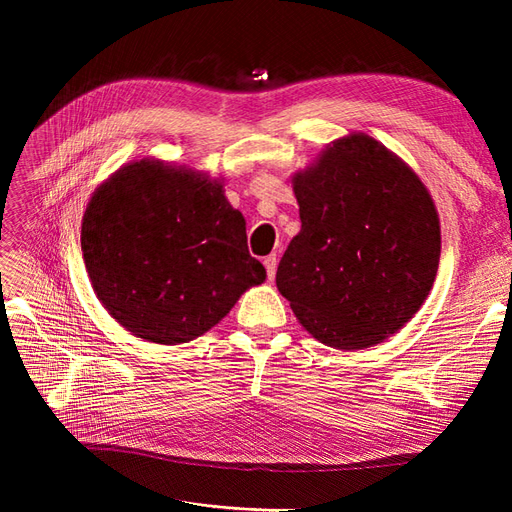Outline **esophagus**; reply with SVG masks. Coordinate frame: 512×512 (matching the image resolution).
Instances as JSON below:
<instances>
[{
    "label": "esophagus",
    "mask_w": 512,
    "mask_h": 512,
    "mask_svg": "<svg viewBox=\"0 0 512 512\" xmlns=\"http://www.w3.org/2000/svg\"><path fill=\"white\" fill-rule=\"evenodd\" d=\"M262 262H265V269H267V277H269V280H273V277H275V271H277V258H275V254L267 256V258H265V260H262Z\"/></svg>",
    "instance_id": "34e87169"
}]
</instances>
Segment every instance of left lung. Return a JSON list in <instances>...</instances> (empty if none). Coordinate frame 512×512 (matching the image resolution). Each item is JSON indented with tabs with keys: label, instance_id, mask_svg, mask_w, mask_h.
<instances>
[{
	"label": "left lung",
	"instance_id": "obj_1",
	"mask_svg": "<svg viewBox=\"0 0 512 512\" xmlns=\"http://www.w3.org/2000/svg\"><path fill=\"white\" fill-rule=\"evenodd\" d=\"M301 232L277 290L318 342L361 350L418 312L440 262V220L412 170L365 134L322 151L292 181Z\"/></svg>",
	"mask_w": 512,
	"mask_h": 512
}]
</instances>
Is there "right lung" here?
<instances>
[{
    "instance_id": "obj_1",
    "label": "right lung",
    "mask_w": 512,
    "mask_h": 512,
    "mask_svg": "<svg viewBox=\"0 0 512 512\" xmlns=\"http://www.w3.org/2000/svg\"><path fill=\"white\" fill-rule=\"evenodd\" d=\"M81 247L108 314L153 344L192 342L267 277L222 185L158 160L130 162L100 185Z\"/></svg>"
}]
</instances>
